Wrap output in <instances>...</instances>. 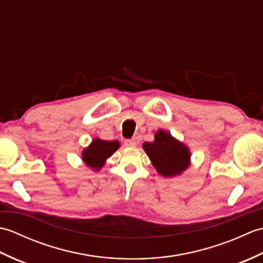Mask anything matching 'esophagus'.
<instances>
[{
  "label": "esophagus",
  "instance_id": "34e87169",
  "mask_svg": "<svg viewBox=\"0 0 263 263\" xmlns=\"http://www.w3.org/2000/svg\"><path fill=\"white\" fill-rule=\"evenodd\" d=\"M124 144L126 147H136L137 141L135 140V139H127V140L124 141Z\"/></svg>",
  "mask_w": 263,
  "mask_h": 263
}]
</instances>
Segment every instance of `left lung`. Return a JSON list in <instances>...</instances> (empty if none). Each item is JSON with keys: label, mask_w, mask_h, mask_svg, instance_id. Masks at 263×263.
<instances>
[{"label": "left lung", "mask_w": 263, "mask_h": 263, "mask_svg": "<svg viewBox=\"0 0 263 263\" xmlns=\"http://www.w3.org/2000/svg\"><path fill=\"white\" fill-rule=\"evenodd\" d=\"M142 148L155 170L164 177L181 175L191 165V153L186 144L161 128L156 131L155 140L144 142Z\"/></svg>", "instance_id": "obj_1"}]
</instances>
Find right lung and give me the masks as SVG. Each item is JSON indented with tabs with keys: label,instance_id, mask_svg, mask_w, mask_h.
<instances>
[{
	"label": "right lung",
	"instance_id": "right-lung-1",
	"mask_svg": "<svg viewBox=\"0 0 263 263\" xmlns=\"http://www.w3.org/2000/svg\"><path fill=\"white\" fill-rule=\"evenodd\" d=\"M121 147L120 141H106L99 138H95L88 147L82 150L81 159L89 168L98 172L106 164L111 155Z\"/></svg>",
	"mask_w": 263,
	"mask_h": 263
}]
</instances>
